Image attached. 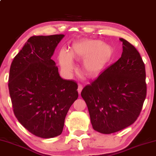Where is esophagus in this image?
<instances>
[{
    "label": "esophagus",
    "mask_w": 156,
    "mask_h": 156,
    "mask_svg": "<svg viewBox=\"0 0 156 156\" xmlns=\"http://www.w3.org/2000/svg\"><path fill=\"white\" fill-rule=\"evenodd\" d=\"M82 89H83V86L81 85V84H79V86H78V88H77V91H78V93H81V90H82Z\"/></svg>",
    "instance_id": "34e87169"
}]
</instances>
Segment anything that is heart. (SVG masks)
Here are the masks:
<instances>
[{
  "mask_svg": "<svg viewBox=\"0 0 156 156\" xmlns=\"http://www.w3.org/2000/svg\"><path fill=\"white\" fill-rule=\"evenodd\" d=\"M113 49L108 43L95 39H83L74 43L69 53L62 50L58 60L61 70L66 75H70L75 68L73 59L83 61L82 71L89 78L100 75L111 60Z\"/></svg>",
  "mask_w": 156,
  "mask_h": 156,
  "instance_id": "b5f03b06",
  "label": "heart"
}]
</instances>
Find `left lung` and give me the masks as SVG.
I'll list each match as a JSON object with an SVG mask.
<instances>
[{"mask_svg": "<svg viewBox=\"0 0 156 156\" xmlns=\"http://www.w3.org/2000/svg\"><path fill=\"white\" fill-rule=\"evenodd\" d=\"M121 57L83 88L93 129L110 134L133 124L147 95L146 72L142 58L124 39Z\"/></svg>", "mask_w": 156, "mask_h": 156, "instance_id": "8db88e82", "label": "left lung"}]
</instances>
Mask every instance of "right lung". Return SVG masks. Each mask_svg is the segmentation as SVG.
<instances>
[{
  "mask_svg": "<svg viewBox=\"0 0 156 156\" xmlns=\"http://www.w3.org/2000/svg\"><path fill=\"white\" fill-rule=\"evenodd\" d=\"M64 34L33 36L9 69V91L15 116L42 138L59 136L66 115L78 98L77 83L61 78L51 57Z\"/></svg>",
  "mask_w": 156,
  "mask_h": 156,
  "instance_id": "obj_1",
  "label": "right lung"
}]
</instances>
